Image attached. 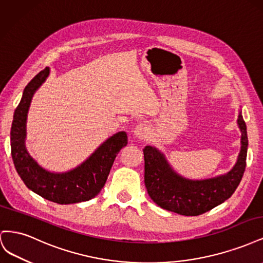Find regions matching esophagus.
<instances>
[{
  "label": "esophagus",
  "mask_w": 263,
  "mask_h": 263,
  "mask_svg": "<svg viewBox=\"0 0 263 263\" xmlns=\"http://www.w3.org/2000/svg\"><path fill=\"white\" fill-rule=\"evenodd\" d=\"M134 133H135V135H136V137H138L139 139H142V138L147 137V135L149 134V128L146 124H139L135 127Z\"/></svg>",
  "instance_id": "obj_1"
}]
</instances>
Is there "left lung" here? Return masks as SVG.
I'll return each mask as SVG.
<instances>
[{
  "instance_id": "obj_1",
  "label": "left lung",
  "mask_w": 263,
  "mask_h": 263,
  "mask_svg": "<svg viewBox=\"0 0 263 263\" xmlns=\"http://www.w3.org/2000/svg\"><path fill=\"white\" fill-rule=\"evenodd\" d=\"M241 150L234 169L226 176L203 181L185 180L174 173L163 155L150 146L144 148L145 185L148 194L160 208L184 216H197L216 208L234 194L246 169L248 137L241 113Z\"/></svg>"
}]
</instances>
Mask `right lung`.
<instances>
[{"label":"right lung","mask_w":263,"mask_h":263,"mask_svg":"<svg viewBox=\"0 0 263 263\" xmlns=\"http://www.w3.org/2000/svg\"><path fill=\"white\" fill-rule=\"evenodd\" d=\"M48 74L49 68H46L34 77L24 89L22 100L14 112L11 150L15 169L25 185L46 200L58 204L89 201L104 186L117 154L127 145V135L125 132L113 135L86 161L67 173H51L39 166L28 155L24 142L31 97Z\"/></svg>","instance_id":"add662e5"}]
</instances>
